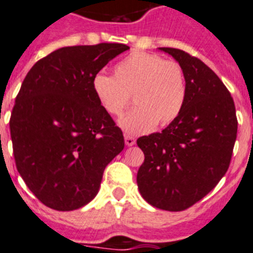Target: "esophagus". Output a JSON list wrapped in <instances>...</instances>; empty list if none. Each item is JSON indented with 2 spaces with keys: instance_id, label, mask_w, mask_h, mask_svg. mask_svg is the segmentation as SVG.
I'll use <instances>...</instances> for the list:
<instances>
[{
  "instance_id": "1",
  "label": "esophagus",
  "mask_w": 253,
  "mask_h": 253,
  "mask_svg": "<svg viewBox=\"0 0 253 253\" xmlns=\"http://www.w3.org/2000/svg\"><path fill=\"white\" fill-rule=\"evenodd\" d=\"M125 143H126L127 146H132L135 145L136 140H135V137L133 136H130V135H125Z\"/></svg>"
}]
</instances>
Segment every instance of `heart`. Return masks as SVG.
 I'll list each match as a JSON object with an SVG mask.
<instances>
[{
	"label": "heart",
	"instance_id": "b5f03b06",
	"mask_svg": "<svg viewBox=\"0 0 253 253\" xmlns=\"http://www.w3.org/2000/svg\"><path fill=\"white\" fill-rule=\"evenodd\" d=\"M97 100L112 116H120L132 95L136 107L118 122L127 135L150 132L181 113L186 100V78L181 65L159 55L135 51L114 67V77L97 73L92 80Z\"/></svg>",
	"mask_w": 253,
	"mask_h": 253
}]
</instances>
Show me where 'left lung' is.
<instances>
[{
  "mask_svg": "<svg viewBox=\"0 0 253 253\" xmlns=\"http://www.w3.org/2000/svg\"><path fill=\"white\" fill-rule=\"evenodd\" d=\"M159 50L181 65L186 100L180 116L162 132L137 139L145 159L136 180L140 194L153 207L184 211L226 173L238 121L233 97L215 72L185 51Z\"/></svg>",
  "mask_w": 253,
  "mask_h": 253,
  "instance_id": "left-lung-1",
  "label": "left lung"
}]
</instances>
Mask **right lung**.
Returning <instances> with one entry per match:
<instances>
[{
    "label": "right lung",
    "mask_w": 253,
    "mask_h": 253,
    "mask_svg": "<svg viewBox=\"0 0 253 253\" xmlns=\"http://www.w3.org/2000/svg\"><path fill=\"white\" fill-rule=\"evenodd\" d=\"M128 46L61 47L25 76L10 118L19 173L44 206L81 209L95 198L108 163L125 148L92 80Z\"/></svg>",
    "instance_id": "add662e5"
}]
</instances>
